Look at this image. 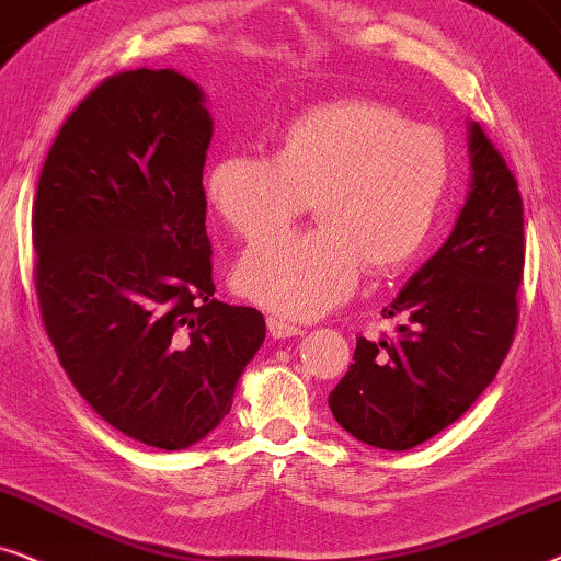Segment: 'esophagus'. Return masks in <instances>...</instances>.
Returning a JSON list of instances; mask_svg holds the SVG:
<instances>
[{"instance_id":"1","label":"esophagus","mask_w":561,"mask_h":561,"mask_svg":"<svg viewBox=\"0 0 561 561\" xmlns=\"http://www.w3.org/2000/svg\"><path fill=\"white\" fill-rule=\"evenodd\" d=\"M266 328H268V335H272V339H295V335L302 333L300 325L287 323V320L274 318V316L266 318Z\"/></svg>"}]
</instances>
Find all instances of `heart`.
<instances>
[{"mask_svg": "<svg viewBox=\"0 0 561 561\" xmlns=\"http://www.w3.org/2000/svg\"><path fill=\"white\" fill-rule=\"evenodd\" d=\"M451 161L433 125L390 104L333 100L297 112L272 138V156L220 153L205 197L230 233L261 241L233 272L236 293L276 316L310 320L354 293L362 266L392 276L423 251ZM313 203L319 228L268 239Z\"/></svg>", "mask_w": 561, "mask_h": 561, "instance_id": "heart-1", "label": "heart"}]
</instances>
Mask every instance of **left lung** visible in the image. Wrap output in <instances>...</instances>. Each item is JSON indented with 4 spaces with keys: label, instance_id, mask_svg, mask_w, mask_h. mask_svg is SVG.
Instances as JSON below:
<instances>
[{
    "label": "left lung",
    "instance_id": "8db88e82",
    "mask_svg": "<svg viewBox=\"0 0 561 561\" xmlns=\"http://www.w3.org/2000/svg\"><path fill=\"white\" fill-rule=\"evenodd\" d=\"M467 203L451 236L382 310L390 341L358 335L354 364L328 394L341 428L408 451L459 421L497 375L518 323L524 199L503 156L469 123Z\"/></svg>",
    "mask_w": 561,
    "mask_h": 561
}]
</instances>
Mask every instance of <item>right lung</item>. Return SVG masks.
Here are the masks:
<instances>
[{
    "label": "right lung",
    "instance_id": "add662e5",
    "mask_svg": "<svg viewBox=\"0 0 561 561\" xmlns=\"http://www.w3.org/2000/svg\"><path fill=\"white\" fill-rule=\"evenodd\" d=\"M205 94L174 69L104 79L50 146L33 205L35 293L58 362L112 428L203 442L233 405L264 316L213 297Z\"/></svg>",
    "mask_w": 561,
    "mask_h": 561
}]
</instances>
